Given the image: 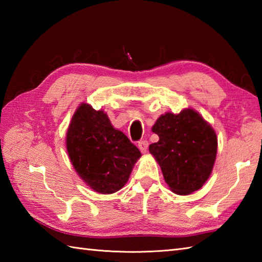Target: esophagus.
<instances>
[{"label": "esophagus", "instance_id": "1", "mask_svg": "<svg viewBox=\"0 0 262 262\" xmlns=\"http://www.w3.org/2000/svg\"><path fill=\"white\" fill-rule=\"evenodd\" d=\"M148 147V142L147 141H140L138 142V148L141 149L142 153H146Z\"/></svg>", "mask_w": 262, "mask_h": 262}]
</instances>
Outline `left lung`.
Masks as SVG:
<instances>
[{
    "mask_svg": "<svg viewBox=\"0 0 262 262\" xmlns=\"http://www.w3.org/2000/svg\"><path fill=\"white\" fill-rule=\"evenodd\" d=\"M159 142L149 145L172 191L187 196L199 190L213 171L217 136L208 121L192 108L161 115L152 127Z\"/></svg>",
    "mask_w": 262,
    "mask_h": 262,
    "instance_id": "obj_1",
    "label": "left lung"
}]
</instances>
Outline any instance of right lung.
Here are the masks:
<instances>
[{
	"label": "right lung",
	"mask_w": 262,
	"mask_h": 262,
	"mask_svg": "<svg viewBox=\"0 0 262 262\" xmlns=\"http://www.w3.org/2000/svg\"><path fill=\"white\" fill-rule=\"evenodd\" d=\"M66 149L76 173L93 191L109 194L125 186L142 157L134 144L111 125L103 110L82 102L66 133Z\"/></svg>",
	"instance_id": "right-lung-1"
}]
</instances>
